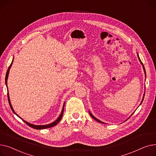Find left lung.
Listing matches in <instances>:
<instances>
[{
	"mask_svg": "<svg viewBox=\"0 0 156 156\" xmlns=\"http://www.w3.org/2000/svg\"><path fill=\"white\" fill-rule=\"evenodd\" d=\"M139 60H140V62H141V63H142V62H141V60H140V58H139ZM142 65H143V64H142ZM144 72H145V69H144ZM144 98H143V99H142V101H143V100H144ZM141 103H140V104H141ZM89 115H90V116H92V118H93V119H94V120H96V121H97V122H99V123H103V122H101V121H100V120H98V119H97V118H95V117H94V116H93V115H92V114H91V113H90V112H89Z\"/></svg>",
	"mask_w": 156,
	"mask_h": 156,
	"instance_id": "8db88e82",
	"label": "left lung"
}]
</instances>
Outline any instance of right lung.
<instances>
[{"instance_id":"right-lung-1","label":"right lung","mask_w":156,"mask_h":156,"mask_svg":"<svg viewBox=\"0 0 156 156\" xmlns=\"http://www.w3.org/2000/svg\"><path fill=\"white\" fill-rule=\"evenodd\" d=\"M12 62H13V60H12V63H11V64L10 65V66L9 67V68H8V70H7V73H6V75H5V84H6V86H7V78H8V75H9V69H10V68H11V65H12ZM7 98H8V101H9V105H10V107H11V109H12V111L17 115V116H18L15 112H14V109H13V108H12V106H11V102H10V99H9V93H8V92H7ZM64 105H65V103H64V104H63V108H62V113H61V114H60V115L59 116V117L57 119V120L55 121L54 122H53V123H50V124H48V125H32V124H31V123H28V122H25L24 120H23V119L22 120L28 126H30V127H31V128H33V129H37V130H41V129H47V128H50V127H53V126H54L55 125H56L60 121V120L62 119V115H63V110H64Z\"/></svg>"}]
</instances>
